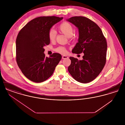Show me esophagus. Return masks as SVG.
<instances>
[{"label": "esophagus", "mask_w": 125, "mask_h": 125, "mask_svg": "<svg viewBox=\"0 0 125 125\" xmlns=\"http://www.w3.org/2000/svg\"><path fill=\"white\" fill-rule=\"evenodd\" d=\"M68 58V57L67 56H65V55L63 56L62 57V59H67V58Z\"/></svg>", "instance_id": "34e87169"}]
</instances>
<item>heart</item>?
<instances>
[{"label": "heart", "mask_w": 125, "mask_h": 125, "mask_svg": "<svg viewBox=\"0 0 125 125\" xmlns=\"http://www.w3.org/2000/svg\"><path fill=\"white\" fill-rule=\"evenodd\" d=\"M59 30L62 33L64 34L68 37L71 38L73 37L74 29L71 24L68 22L64 21L60 24L58 27ZM49 38L51 41H54L56 38V33L54 30H50L48 34ZM56 51L59 53L61 54L65 53L66 52L65 47L60 46L56 49Z\"/></svg>", "instance_id": "1"}]
</instances>
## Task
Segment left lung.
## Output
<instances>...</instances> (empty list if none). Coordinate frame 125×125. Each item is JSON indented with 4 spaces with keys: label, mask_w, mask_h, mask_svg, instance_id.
I'll list each match as a JSON object with an SVG mask.
<instances>
[{
    "label": "left lung",
    "mask_w": 125,
    "mask_h": 125,
    "mask_svg": "<svg viewBox=\"0 0 125 125\" xmlns=\"http://www.w3.org/2000/svg\"><path fill=\"white\" fill-rule=\"evenodd\" d=\"M67 21L77 27L78 42L73 49V53H84L83 60L70 57L68 70L76 81L88 83L99 74L106 63L107 42L99 27L85 17L74 16Z\"/></svg>",
    "instance_id": "1"
}]
</instances>
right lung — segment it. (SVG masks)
<instances>
[{
    "mask_svg": "<svg viewBox=\"0 0 125 125\" xmlns=\"http://www.w3.org/2000/svg\"><path fill=\"white\" fill-rule=\"evenodd\" d=\"M42 16L30 21L18 33L16 41V60L24 75L35 83H42L51 77L62 56L54 53L45 57L43 47L49 45L48 34L54 24L63 19Z\"/></svg>",
    "mask_w": 125,
    "mask_h": 125,
    "instance_id": "right-lung-1",
    "label": "right lung"
}]
</instances>
